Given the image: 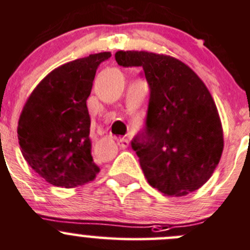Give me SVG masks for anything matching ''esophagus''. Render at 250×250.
Instances as JSON below:
<instances>
[{"mask_svg": "<svg viewBox=\"0 0 250 250\" xmlns=\"http://www.w3.org/2000/svg\"><path fill=\"white\" fill-rule=\"evenodd\" d=\"M118 146H119L122 149L127 148V146H128V141L126 140V138H124V137L119 138V140H118Z\"/></svg>", "mask_w": 250, "mask_h": 250, "instance_id": "obj_1", "label": "esophagus"}]
</instances>
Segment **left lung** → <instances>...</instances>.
Segmentation results:
<instances>
[{
	"mask_svg": "<svg viewBox=\"0 0 250 250\" xmlns=\"http://www.w3.org/2000/svg\"><path fill=\"white\" fill-rule=\"evenodd\" d=\"M123 67H141L150 87L146 127L131 142L149 184L167 196L200 189L219 164L223 126L209 90L181 60L119 50Z\"/></svg>",
	"mask_w": 250,
	"mask_h": 250,
	"instance_id": "obj_1",
	"label": "left lung"
}]
</instances>
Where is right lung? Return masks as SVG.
<instances>
[{
  "label": "right lung",
  "instance_id": "right-lung-1",
  "mask_svg": "<svg viewBox=\"0 0 250 250\" xmlns=\"http://www.w3.org/2000/svg\"><path fill=\"white\" fill-rule=\"evenodd\" d=\"M109 51L91 54L53 69L27 99L18 123V140L31 168L50 184L76 188L94 181L86 100L99 65Z\"/></svg>",
  "mask_w": 250,
  "mask_h": 250
}]
</instances>
